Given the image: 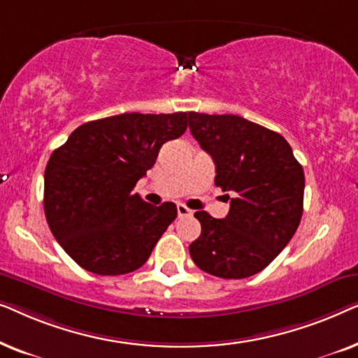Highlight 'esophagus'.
<instances>
[{
    "label": "esophagus",
    "mask_w": 358,
    "mask_h": 358,
    "mask_svg": "<svg viewBox=\"0 0 358 358\" xmlns=\"http://www.w3.org/2000/svg\"><path fill=\"white\" fill-rule=\"evenodd\" d=\"M178 215H179V218L190 217V215H192V210H189L187 207H185V205L179 203V205H178Z\"/></svg>",
    "instance_id": "1"
}]
</instances>
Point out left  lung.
I'll list each match as a JSON object with an SVG mask.
<instances>
[{"mask_svg": "<svg viewBox=\"0 0 358 358\" xmlns=\"http://www.w3.org/2000/svg\"><path fill=\"white\" fill-rule=\"evenodd\" d=\"M187 119L190 134L212 156L215 184L233 194L223 220L194 213L202 233L189 246L190 257L215 277H251L280 254L300 224L301 164L282 135L239 115L189 112Z\"/></svg>", "mask_w": 358, "mask_h": 358, "instance_id": "8db88e82", "label": "left lung"}]
</instances>
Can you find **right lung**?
I'll return each instance as SVG.
<instances>
[{"label": "right lung", "instance_id": "right-lung-1", "mask_svg": "<svg viewBox=\"0 0 358 358\" xmlns=\"http://www.w3.org/2000/svg\"><path fill=\"white\" fill-rule=\"evenodd\" d=\"M187 129V114H120L86 122L53 151L43 176V210L65 252L97 275H122L148 261L178 217L134 194L159 148Z\"/></svg>", "mask_w": 358, "mask_h": 358}]
</instances>
